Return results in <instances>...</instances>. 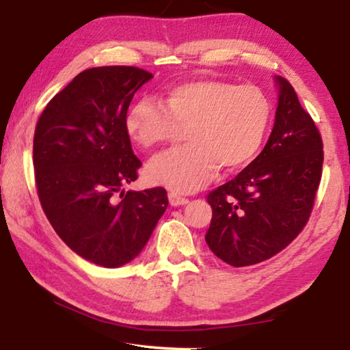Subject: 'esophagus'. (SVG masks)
Wrapping results in <instances>:
<instances>
[{"label": "esophagus", "instance_id": "obj_1", "mask_svg": "<svg viewBox=\"0 0 350 350\" xmlns=\"http://www.w3.org/2000/svg\"><path fill=\"white\" fill-rule=\"evenodd\" d=\"M187 202H189V200L186 197L180 196V193H176V192L169 193V203L172 206H183V204H186Z\"/></svg>", "mask_w": 350, "mask_h": 350}]
</instances>
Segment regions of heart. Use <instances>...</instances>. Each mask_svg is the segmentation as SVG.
I'll use <instances>...</instances> for the list:
<instances>
[{
    "label": "heart",
    "mask_w": 350,
    "mask_h": 350,
    "mask_svg": "<svg viewBox=\"0 0 350 350\" xmlns=\"http://www.w3.org/2000/svg\"><path fill=\"white\" fill-rule=\"evenodd\" d=\"M271 116V102L260 88L221 80H196L174 88L167 108L141 99L130 108L125 127L141 147L169 141L187 125L189 144L154 154L147 178L174 192H192L213 180L219 165L234 169L259 150Z\"/></svg>",
    "instance_id": "obj_1"
}]
</instances>
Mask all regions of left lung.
<instances>
[{"label":"left lung","instance_id":"1","mask_svg":"<svg viewBox=\"0 0 350 350\" xmlns=\"http://www.w3.org/2000/svg\"><path fill=\"white\" fill-rule=\"evenodd\" d=\"M279 99L265 147L231 181L209 192L206 243L232 267L280 253L312 214L323 175V139L288 80L276 77Z\"/></svg>","mask_w":350,"mask_h":350}]
</instances>
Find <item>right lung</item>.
Wrapping results in <instances>:
<instances>
[{
    "label": "right lung",
    "mask_w": 350,
    "mask_h": 350,
    "mask_svg": "<svg viewBox=\"0 0 350 350\" xmlns=\"http://www.w3.org/2000/svg\"><path fill=\"white\" fill-rule=\"evenodd\" d=\"M152 77L136 66L85 70L49 100L33 135L46 217L74 253L105 268L133 260L169 204L163 187L122 191L141 167L125 127L127 110Z\"/></svg>",
    "instance_id": "add662e5"
}]
</instances>
